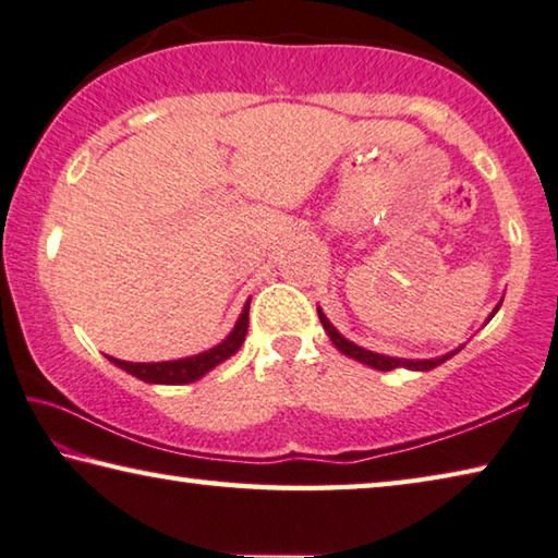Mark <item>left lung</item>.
<instances>
[{"label":"left lung","instance_id":"obj_1","mask_svg":"<svg viewBox=\"0 0 558 558\" xmlns=\"http://www.w3.org/2000/svg\"><path fill=\"white\" fill-rule=\"evenodd\" d=\"M499 306H501V301L497 304V308H499ZM497 308H495V312L489 314V318L497 314ZM316 312H318V318H322L324 331L328 333V339L333 341L336 349H339L343 355H349V359H353V361H361V363L371 365V368H376V371H392V368L433 371V368H437V365H440V363H445L447 359H452L454 353H460V351H462V345H460V349H454V351L445 353V355H437V359H415V361H413V359H392V355H383V353H376V351H368V349H363V345L349 341V339H345V336H341V333H339V328H336L331 322H328V318H326V314L322 312V308H316Z\"/></svg>","mask_w":558,"mask_h":558}]
</instances>
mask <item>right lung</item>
I'll return each mask as SVG.
<instances>
[{
	"mask_svg": "<svg viewBox=\"0 0 558 558\" xmlns=\"http://www.w3.org/2000/svg\"><path fill=\"white\" fill-rule=\"evenodd\" d=\"M250 301L252 299H246V304L242 308L240 318H236L230 336L203 353L187 355V359H178V361H160V363H128V361L111 359V355H108V359H111V363L118 365V368L131 373V376L141 378L145 383H158V386H182V383L199 380L205 373L213 371L215 365H219L240 351V345L244 343V336H246V326H250Z\"/></svg>",
	"mask_w": 558,
	"mask_h": 558,
	"instance_id": "right-lung-1",
	"label": "right lung"
}]
</instances>
